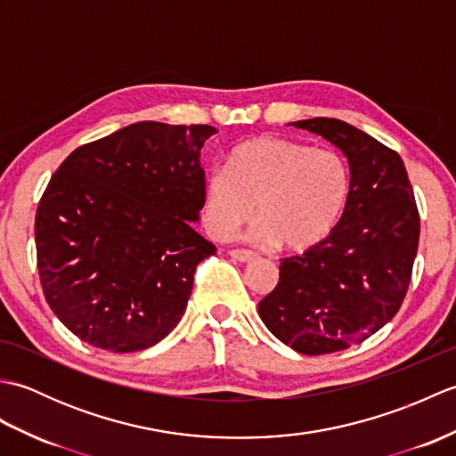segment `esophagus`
Returning a JSON list of instances; mask_svg holds the SVG:
<instances>
[{"instance_id":"obj_1","label":"esophagus","mask_w":456,"mask_h":456,"mask_svg":"<svg viewBox=\"0 0 456 456\" xmlns=\"http://www.w3.org/2000/svg\"><path fill=\"white\" fill-rule=\"evenodd\" d=\"M229 255L235 260H239V263H250V260L256 258L255 253H250V250H245V248H233L229 250Z\"/></svg>"}]
</instances>
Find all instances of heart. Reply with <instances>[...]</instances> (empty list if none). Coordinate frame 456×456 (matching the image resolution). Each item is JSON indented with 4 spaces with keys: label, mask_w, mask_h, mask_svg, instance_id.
<instances>
[{
    "label": "heart",
    "mask_w": 456,
    "mask_h": 456,
    "mask_svg": "<svg viewBox=\"0 0 456 456\" xmlns=\"http://www.w3.org/2000/svg\"><path fill=\"white\" fill-rule=\"evenodd\" d=\"M348 193L351 168L343 154L265 134L240 142L227 167L203 180V225L213 239H227L255 213L253 239L304 253L331 233Z\"/></svg>",
    "instance_id": "obj_1"
}]
</instances>
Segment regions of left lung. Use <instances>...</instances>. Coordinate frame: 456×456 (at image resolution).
Instances as JSON below:
<instances>
[{
	"label": "left lung",
	"instance_id": "8db88e82",
	"mask_svg": "<svg viewBox=\"0 0 456 456\" xmlns=\"http://www.w3.org/2000/svg\"><path fill=\"white\" fill-rule=\"evenodd\" d=\"M292 125L343 151L351 193L325 240L280 258V280L258 315L294 351L329 354L362 343L398 314L418 255L419 211L398 152L341 119Z\"/></svg>",
	"mask_w": 456,
	"mask_h": 456
}]
</instances>
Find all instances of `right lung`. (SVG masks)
<instances>
[{"label": "right lung", "mask_w": 456, "mask_h": 456, "mask_svg": "<svg viewBox=\"0 0 456 456\" xmlns=\"http://www.w3.org/2000/svg\"><path fill=\"white\" fill-rule=\"evenodd\" d=\"M211 125L133 123L70 152L35 217L38 278L54 315L111 353L142 351L178 325L193 273L216 245L191 229Z\"/></svg>", "instance_id": "right-lung-1"}]
</instances>
